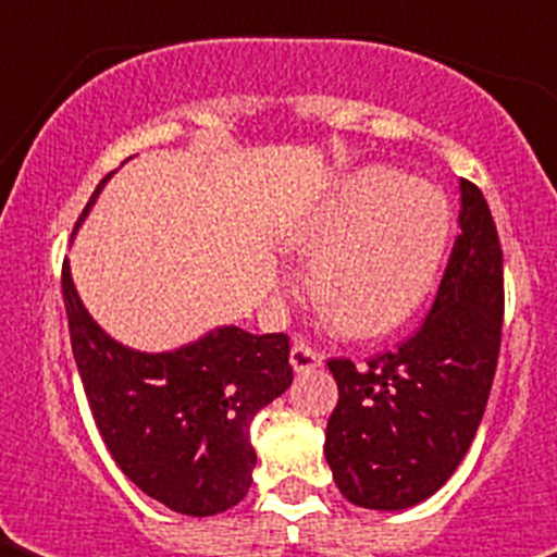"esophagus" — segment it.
I'll use <instances>...</instances> for the list:
<instances>
[{"instance_id": "34e87169", "label": "esophagus", "mask_w": 557, "mask_h": 557, "mask_svg": "<svg viewBox=\"0 0 557 557\" xmlns=\"http://www.w3.org/2000/svg\"><path fill=\"white\" fill-rule=\"evenodd\" d=\"M288 361H292L295 372H309L314 370V367L323 364V352L312 349L309 344H304V341H297L295 347H292V352H288Z\"/></svg>"}]
</instances>
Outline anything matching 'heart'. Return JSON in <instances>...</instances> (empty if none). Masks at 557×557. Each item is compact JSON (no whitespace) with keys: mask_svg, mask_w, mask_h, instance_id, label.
Returning a JSON list of instances; mask_svg holds the SVG:
<instances>
[{"mask_svg":"<svg viewBox=\"0 0 557 557\" xmlns=\"http://www.w3.org/2000/svg\"><path fill=\"white\" fill-rule=\"evenodd\" d=\"M448 196L393 168L352 170L283 225L288 251L312 257L309 286L352 338L398 330L436 286L448 253Z\"/></svg>","mask_w":557,"mask_h":557,"instance_id":"obj_1","label":"heart"}]
</instances>
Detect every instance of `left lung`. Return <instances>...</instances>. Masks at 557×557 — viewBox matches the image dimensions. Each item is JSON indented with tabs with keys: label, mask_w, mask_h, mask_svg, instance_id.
I'll return each instance as SVG.
<instances>
[{
	"label": "left lung",
	"mask_w": 557,
	"mask_h": 557,
	"mask_svg": "<svg viewBox=\"0 0 557 557\" xmlns=\"http://www.w3.org/2000/svg\"><path fill=\"white\" fill-rule=\"evenodd\" d=\"M503 326V251L488 201L459 178V236L431 314L396 349L367 361L335 358L338 405L326 462L361 509L401 511L457 471L483 422Z\"/></svg>",
	"instance_id": "obj_1"
}]
</instances>
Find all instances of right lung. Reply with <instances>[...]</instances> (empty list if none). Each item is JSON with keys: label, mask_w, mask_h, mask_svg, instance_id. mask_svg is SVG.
I'll list each match as a JSON object with an SVG mask.
<instances>
[{"label": "right lung", "mask_w": 557, "mask_h": 557, "mask_svg": "<svg viewBox=\"0 0 557 557\" xmlns=\"http://www.w3.org/2000/svg\"><path fill=\"white\" fill-rule=\"evenodd\" d=\"M63 300L83 389L117 468L147 497L190 518L243 500L257 466L253 416L292 384L286 335H251L227 323L168 352L124 347L83 306L69 260Z\"/></svg>", "instance_id": "1"}]
</instances>
